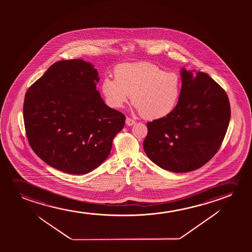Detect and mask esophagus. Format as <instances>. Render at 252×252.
Segmentation results:
<instances>
[{"label": "esophagus", "mask_w": 252, "mask_h": 252, "mask_svg": "<svg viewBox=\"0 0 252 252\" xmlns=\"http://www.w3.org/2000/svg\"><path fill=\"white\" fill-rule=\"evenodd\" d=\"M136 122H135V121H133V120H131V118H126V124L127 125V126H133V125L135 124Z\"/></svg>", "instance_id": "34e87169"}]
</instances>
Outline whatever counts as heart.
I'll list each match as a JSON object with an SVG mask.
<instances>
[{
    "instance_id": "1",
    "label": "heart",
    "mask_w": 252,
    "mask_h": 252,
    "mask_svg": "<svg viewBox=\"0 0 252 252\" xmlns=\"http://www.w3.org/2000/svg\"><path fill=\"white\" fill-rule=\"evenodd\" d=\"M115 78L105 77L101 91L107 103L121 108L132 102L149 120L165 118L175 110L182 93V78L152 63H126L114 69Z\"/></svg>"
}]
</instances>
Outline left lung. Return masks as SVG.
Here are the masks:
<instances>
[{
    "mask_svg": "<svg viewBox=\"0 0 252 252\" xmlns=\"http://www.w3.org/2000/svg\"><path fill=\"white\" fill-rule=\"evenodd\" d=\"M182 93L167 117L147 123L144 150L162 169L186 173L206 164L220 147L231 108L224 90L207 73L181 69Z\"/></svg>",
    "mask_w": 252,
    "mask_h": 252,
    "instance_id": "8db88e82",
    "label": "left lung"
}]
</instances>
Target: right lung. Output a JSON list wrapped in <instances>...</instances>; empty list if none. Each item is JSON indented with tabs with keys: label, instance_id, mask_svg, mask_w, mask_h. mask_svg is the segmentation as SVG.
<instances>
[{
	"label": "right lung",
	"instance_id": "1",
	"mask_svg": "<svg viewBox=\"0 0 252 252\" xmlns=\"http://www.w3.org/2000/svg\"><path fill=\"white\" fill-rule=\"evenodd\" d=\"M99 81L91 63L63 60L27 91L23 115L28 141L52 168L83 175L110 154L126 117L105 104L96 90Z\"/></svg>",
	"mask_w": 252,
	"mask_h": 252
}]
</instances>
